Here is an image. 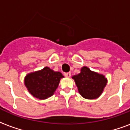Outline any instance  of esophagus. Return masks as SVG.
<instances>
[{"label":"esophagus","instance_id":"obj_1","mask_svg":"<svg viewBox=\"0 0 130 130\" xmlns=\"http://www.w3.org/2000/svg\"><path fill=\"white\" fill-rule=\"evenodd\" d=\"M64 75H65L66 77H69L71 76V73H70V72L65 73H64Z\"/></svg>","mask_w":130,"mask_h":130}]
</instances>
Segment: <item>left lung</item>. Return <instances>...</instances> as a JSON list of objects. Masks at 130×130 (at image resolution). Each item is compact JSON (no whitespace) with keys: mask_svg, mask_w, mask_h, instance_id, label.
<instances>
[{"mask_svg":"<svg viewBox=\"0 0 130 130\" xmlns=\"http://www.w3.org/2000/svg\"><path fill=\"white\" fill-rule=\"evenodd\" d=\"M73 79H74L80 95L87 99L99 97L107 82L104 75L91 71L86 66L82 67L81 73L74 75Z\"/></svg>","mask_w":130,"mask_h":130,"instance_id":"left-lung-1","label":"left lung"}]
</instances>
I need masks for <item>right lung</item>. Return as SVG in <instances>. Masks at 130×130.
I'll return each instance as SVG.
<instances>
[{
	"mask_svg": "<svg viewBox=\"0 0 130 130\" xmlns=\"http://www.w3.org/2000/svg\"><path fill=\"white\" fill-rule=\"evenodd\" d=\"M62 77L64 76L60 72H55L45 67L39 71L27 75L25 85L34 97L45 99L53 94Z\"/></svg>",
	"mask_w": 130,
	"mask_h": 130,
	"instance_id": "obj_1",
	"label": "right lung"
}]
</instances>
